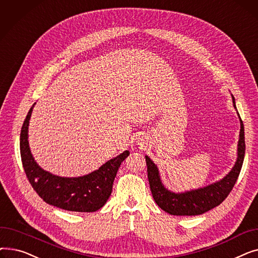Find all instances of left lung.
Masks as SVG:
<instances>
[{
    "instance_id": "1",
    "label": "left lung",
    "mask_w": 258,
    "mask_h": 258,
    "mask_svg": "<svg viewBox=\"0 0 258 258\" xmlns=\"http://www.w3.org/2000/svg\"><path fill=\"white\" fill-rule=\"evenodd\" d=\"M233 104L235 106V99L232 95ZM238 114V113H237ZM239 116V114H238ZM240 121V132L237 147V160L235 165L224 179L208 185L204 188H199L196 190L186 191L182 194H174L164 187L162 184L157 166L150 157L145 156L147 165V177L150 182L153 198L157 205L165 212L171 215H199L203 214L212 208L219 206L221 203L231 192L237 178L239 175L243 158H245V130L243 123Z\"/></svg>"
}]
</instances>
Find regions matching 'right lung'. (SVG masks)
I'll return each instance as SVG.
<instances>
[{"label":"right lung","instance_id":"add662e5","mask_svg":"<svg viewBox=\"0 0 258 258\" xmlns=\"http://www.w3.org/2000/svg\"><path fill=\"white\" fill-rule=\"evenodd\" d=\"M34 104L26 116L20 139L22 163L28 181L36 194L49 205L75 212L97 211L110 198L116 173L130 152H123L107 161L99 169L83 177L54 175L37 165L29 148L28 125Z\"/></svg>","mask_w":258,"mask_h":258}]
</instances>
